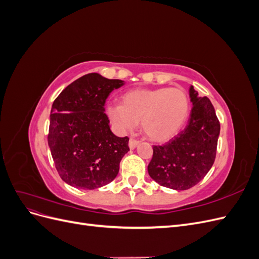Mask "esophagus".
<instances>
[{
    "label": "esophagus",
    "mask_w": 259,
    "mask_h": 259,
    "mask_svg": "<svg viewBox=\"0 0 259 259\" xmlns=\"http://www.w3.org/2000/svg\"><path fill=\"white\" fill-rule=\"evenodd\" d=\"M138 144H139V142L135 138H131L130 142H128V146H130L131 149H135L138 146Z\"/></svg>",
    "instance_id": "obj_1"
}]
</instances>
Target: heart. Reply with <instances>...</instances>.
I'll use <instances>...</instances> for the list:
<instances>
[{
    "label": "heart",
    "instance_id": "heart-1",
    "mask_svg": "<svg viewBox=\"0 0 259 259\" xmlns=\"http://www.w3.org/2000/svg\"><path fill=\"white\" fill-rule=\"evenodd\" d=\"M190 112V101L182 89H135L123 94L120 105H109V119L121 132L134 130L140 121L144 134L163 143L176 136Z\"/></svg>",
    "mask_w": 259,
    "mask_h": 259
}]
</instances>
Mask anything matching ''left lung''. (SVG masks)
<instances>
[{"label": "left lung", "mask_w": 259, "mask_h": 259, "mask_svg": "<svg viewBox=\"0 0 259 259\" xmlns=\"http://www.w3.org/2000/svg\"><path fill=\"white\" fill-rule=\"evenodd\" d=\"M192 109L184 131L162 146H153L148 165L150 177L163 187L187 190L197 185L213 166L221 123L207 97L190 88Z\"/></svg>", "instance_id": "obj_1"}]
</instances>
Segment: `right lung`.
<instances>
[{"label": "right lung", "instance_id": "obj_1", "mask_svg": "<svg viewBox=\"0 0 259 259\" xmlns=\"http://www.w3.org/2000/svg\"><path fill=\"white\" fill-rule=\"evenodd\" d=\"M123 84L89 73L54 100L48 142L58 174L68 185L93 190L111 183L119 173L130 138L110 131L105 103Z\"/></svg>", "mask_w": 259, "mask_h": 259}]
</instances>
